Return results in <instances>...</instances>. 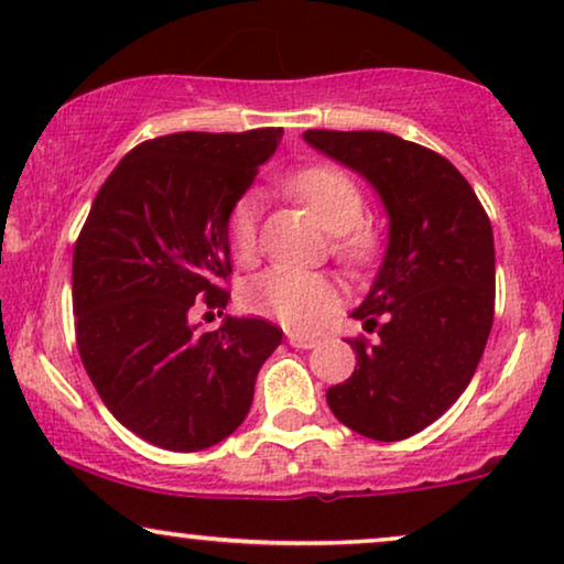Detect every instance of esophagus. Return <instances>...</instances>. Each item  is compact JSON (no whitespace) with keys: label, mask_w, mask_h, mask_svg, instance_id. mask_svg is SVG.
Listing matches in <instances>:
<instances>
[{"label":"esophagus","mask_w":564,"mask_h":564,"mask_svg":"<svg viewBox=\"0 0 564 564\" xmlns=\"http://www.w3.org/2000/svg\"><path fill=\"white\" fill-rule=\"evenodd\" d=\"M288 344L295 346V349H313L315 344H318V338L313 336H300V334H290L288 336Z\"/></svg>","instance_id":"esophagus-1"}]
</instances>
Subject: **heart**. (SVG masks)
<instances>
[{"mask_svg":"<svg viewBox=\"0 0 564 564\" xmlns=\"http://www.w3.org/2000/svg\"><path fill=\"white\" fill-rule=\"evenodd\" d=\"M300 203L311 207L328 234L336 236V253L349 264H367L377 251L375 230L361 223L365 197L357 182L341 169L311 166L295 172L284 182ZM261 195L243 192L230 207L228 241L238 261H251L259 246ZM336 284L321 272H303L295 267H269L243 288V305L251 313L269 315L284 326L305 330L326 318L336 305Z\"/></svg>","mask_w":564,"mask_h":564,"instance_id":"heart-1","label":"heart"}]
</instances>
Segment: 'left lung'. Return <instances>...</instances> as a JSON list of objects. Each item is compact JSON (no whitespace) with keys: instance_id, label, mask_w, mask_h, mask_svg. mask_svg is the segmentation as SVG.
Returning <instances> with one entry per match:
<instances>
[{"instance_id":"1","label":"left lung","mask_w":564,"mask_h":564,"mask_svg":"<svg viewBox=\"0 0 564 564\" xmlns=\"http://www.w3.org/2000/svg\"><path fill=\"white\" fill-rule=\"evenodd\" d=\"M305 143L351 169L388 215V246L351 318L377 344L349 341L357 367L328 388L344 426L400 442L449 411L473 380L496 305V249L480 199L438 153L384 130H305Z\"/></svg>"}]
</instances>
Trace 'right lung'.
I'll return each mask as SVG.
<instances>
[{"instance_id": "1", "label": "right lung", "mask_w": 564, "mask_h": 564, "mask_svg": "<svg viewBox=\"0 0 564 564\" xmlns=\"http://www.w3.org/2000/svg\"><path fill=\"white\" fill-rule=\"evenodd\" d=\"M282 128L172 133L122 156L74 246L76 346L115 419L145 442L199 452L241 426L282 330L228 305V215L274 156Z\"/></svg>"}]
</instances>
